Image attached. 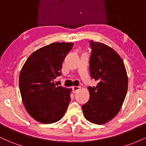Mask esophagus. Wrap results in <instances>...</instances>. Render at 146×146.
Returning a JSON list of instances; mask_svg holds the SVG:
<instances>
[{"label":"esophagus","instance_id":"esophagus-1","mask_svg":"<svg viewBox=\"0 0 146 146\" xmlns=\"http://www.w3.org/2000/svg\"><path fill=\"white\" fill-rule=\"evenodd\" d=\"M80 87L79 86H73V88H72V90H73V93H77V92L79 90H80Z\"/></svg>","mask_w":146,"mask_h":146}]
</instances>
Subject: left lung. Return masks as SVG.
I'll return each mask as SVG.
<instances>
[{"label": "left lung", "mask_w": 146, "mask_h": 146, "mask_svg": "<svg viewBox=\"0 0 146 146\" xmlns=\"http://www.w3.org/2000/svg\"><path fill=\"white\" fill-rule=\"evenodd\" d=\"M91 79L98 83L88 86L89 100L82 106L84 115L95 124H104L113 119L121 108L128 90V76L121 57L103 43L89 41Z\"/></svg>", "instance_id": "obj_1"}]
</instances>
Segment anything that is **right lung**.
I'll return each mask as SVG.
<instances>
[{"label":"right lung","mask_w":146,"mask_h":146,"mask_svg":"<svg viewBox=\"0 0 146 146\" xmlns=\"http://www.w3.org/2000/svg\"><path fill=\"white\" fill-rule=\"evenodd\" d=\"M73 43L55 42L33 52L22 68L20 91L28 113L36 121L52 123L64 115L71 89L57 86L54 80L62 74L65 57Z\"/></svg>","instance_id":"1"}]
</instances>
